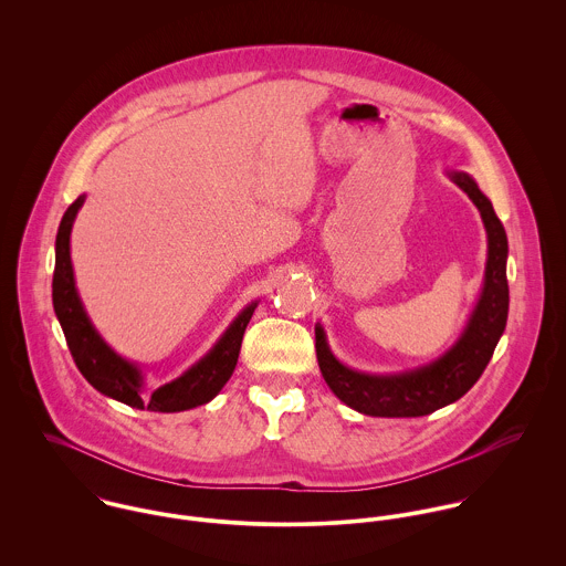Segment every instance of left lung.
<instances>
[{
    "mask_svg": "<svg viewBox=\"0 0 566 566\" xmlns=\"http://www.w3.org/2000/svg\"><path fill=\"white\" fill-rule=\"evenodd\" d=\"M451 178L469 193V198L480 209L488 233V263L482 298L458 344L438 361L411 373L364 375L342 366L331 355L324 339L323 326H316V355L326 386L339 401L361 413L411 418L427 416L444 405L458 401L482 377L494 353V346L505 328L510 305V290L505 276V229L496 218L490 200L469 174L453 171Z\"/></svg>",
    "mask_w": 566,
    "mask_h": 566,
    "instance_id": "8db88e82",
    "label": "left lung"
}]
</instances>
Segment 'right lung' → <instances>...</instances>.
<instances>
[{
    "instance_id": "obj_1",
    "label": "right lung",
    "mask_w": 566,
    "mask_h": 566,
    "mask_svg": "<svg viewBox=\"0 0 566 566\" xmlns=\"http://www.w3.org/2000/svg\"><path fill=\"white\" fill-rule=\"evenodd\" d=\"M82 202L84 196L70 205L61 220L56 235V268L52 281L54 312L63 326L67 346L82 377L102 395L137 409L148 407L153 411H182L211 401L224 388V384L231 379L238 366L243 331L252 318L254 305L243 310L238 321L227 328V333L220 337V342L211 348L207 357L191 366L182 377L174 379L171 384H165L150 397H144L142 375L137 366L124 361L104 344V339L95 333L93 324L88 323L82 310L70 256V233Z\"/></svg>"
}]
</instances>
